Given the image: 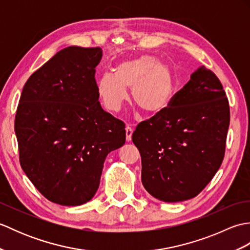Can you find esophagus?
<instances>
[{
  "mask_svg": "<svg viewBox=\"0 0 250 250\" xmlns=\"http://www.w3.org/2000/svg\"><path fill=\"white\" fill-rule=\"evenodd\" d=\"M132 133H133V130H132L131 126L126 125L125 126V140H126V142H130L132 140Z\"/></svg>",
  "mask_w": 250,
  "mask_h": 250,
  "instance_id": "1",
  "label": "esophagus"
}]
</instances>
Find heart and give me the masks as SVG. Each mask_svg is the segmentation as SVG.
I'll return each mask as SVG.
<instances>
[{"label": "heart", "mask_w": 250, "mask_h": 250, "mask_svg": "<svg viewBox=\"0 0 250 250\" xmlns=\"http://www.w3.org/2000/svg\"><path fill=\"white\" fill-rule=\"evenodd\" d=\"M149 115H157L171 103L174 75L171 66L153 55L132 56L116 65V73L104 72L98 79L99 98L108 110L117 113L129 98Z\"/></svg>", "instance_id": "obj_1"}]
</instances>
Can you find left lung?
I'll list each match as a JSON object with an SVG mask.
<instances>
[{
	"label": "left lung",
	"mask_w": 250,
	"mask_h": 250,
	"mask_svg": "<svg viewBox=\"0 0 250 250\" xmlns=\"http://www.w3.org/2000/svg\"><path fill=\"white\" fill-rule=\"evenodd\" d=\"M229 102L215 74L200 66L168 107L132 134L142 159V183L153 198L182 202L198 195L224 160Z\"/></svg>",
	"instance_id": "8db88e82"
}]
</instances>
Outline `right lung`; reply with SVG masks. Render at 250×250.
Returning <instances> with one entry per match:
<instances>
[{
    "label": "right lung",
    "instance_id": "obj_1",
    "mask_svg": "<svg viewBox=\"0 0 250 250\" xmlns=\"http://www.w3.org/2000/svg\"><path fill=\"white\" fill-rule=\"evenodd\" d=\"M102 49L70 46L25 83L16 113L20 164L46 199L64 206L91 200L125 124L101 107L94 74Z\"/></svg>",
    "mask_w": 250,
    "mask_h": 250
}]
</instances>
